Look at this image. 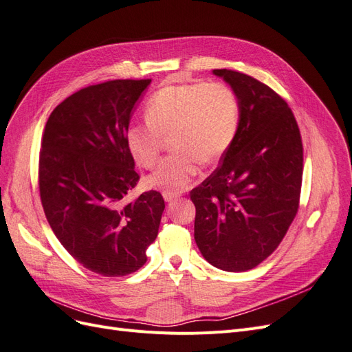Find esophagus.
Segmentation results:
<instances>
[{"instance_id": "34e87169", "label": "esophagus", "mask_w": 352, "mask_h": 352, "mask_svg": "<svg viewBox=\"0 0 352 352\" xmlns=\"http://www.w3.org/2000/svg\"><path fill=\"white\" fill-rule=\"evenodd\" d=\"M162 196H164V199L166 201H173L174 199L179 197V192H177V191H164Z\"/></svg>"}]
</instances>
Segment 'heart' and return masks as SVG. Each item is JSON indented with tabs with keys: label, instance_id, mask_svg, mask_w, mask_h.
<instances>
[{
	"label": "heart",
	"instance_id": "b5f03b06",
	"mask_svg": "<svg viewBox=\"0 0 352 352\" xmlns=\"http://www.w3.org/2000/svg\"><path fill=\"white\" fill-rule=\"evenodd\" d=\"M146 120L131 122L126 144L133 160L152 168L160 160L164 138L173 135L171 156L147 177L149 187L181 191L199 174V160L213 162L230 149L240 124V100L221 82L165 86L149 99Z\"/></svg>",
	"mask_w": 352,
	"mask_h": 352
}]
</instances>
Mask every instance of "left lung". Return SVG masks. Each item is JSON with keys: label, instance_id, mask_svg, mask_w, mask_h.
Segmentation results:
<instances>
[{"label": "left lung", "instance_id": "8db88e82", "mask_svg": "<svg viewBox=\"0 0 352 352\" xmlns=\"http://www.w3.org/2000/svg\"><path fill=\"white\" fill-rule=\"evenodd\" d=\"M240 100V124L221 165L192 188L195 240L208 262L226 272L253 269L274 253L296 218L302 143L288 104L265 83L213 70Z\"/></svg>", "mask_w": 352, "mask_h": 352}]
</instances>
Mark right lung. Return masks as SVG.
<instances>
[{
	"label": "right lung",
	"mask_w": 352,
	"mask_h": 352,
	"mask_svg": "<svg viewBox=\"0 0 352 352\" xmlns=\"http://www.w3.org/2000/svg\"><path fill=\"white\" fill-rule=\"evenodd\" d=\"M151 82L127 78L80 89L51 112L43 130L45 217L65 250L102 276H126L146 263L165 209L155 190L126 200L140 178L126 131Z\"/></svg>",
	"instance_id": "1"
}]
</instances>
